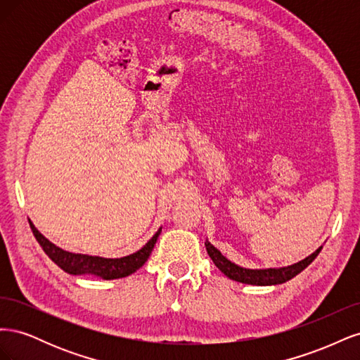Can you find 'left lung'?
<instances>
[{"label": "left lung", "instance_id": "8db88e82", "mask_svg": "<svg viewBox=\"0 0 360 360\" xmlns=\"http://www.w3.org/2000/svg\"><path fill=\"white\" fill-rule=\"evenodd\" d=\"M205 249H207V254H209V257L213 259L214 266L230 279L242 282V284H249V285H278V284H284V282L290 281L291 278L299 275L302 270L307 269L312 261L317 258L323 246H320L309 257H307L292 266L281 267V269H259V270L245 269L231 263V261L226 259L209 240L205 242Z\"/></svg>", "mask_w": 360, "mask_h": 360}]
</instances>
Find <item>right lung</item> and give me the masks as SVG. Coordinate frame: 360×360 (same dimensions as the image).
Here are the masks:
<instances>
[{"mask_svg": "<svg viewBox=\"0 0 360 360\" xmlns=\"http://www.w3.org/2000/svg\"><path fill=\"white\" fill-rule=\"evenodd\" d=\"M31 231L34 234L36 240L45 250V254L56 263L60 269L68 271L70 275H96L103 279H118L135 274L138 269L144 266L148 259L151 250H153L158 237L162 231H159L150 238V240L141 248L138 252L127 255L123 258H102V257H93V255H82V254H72L68 252L53 243H51L45 236H41L37 228L32 225L30 221Z\"/></svg>", "mask_w": 360, "mask_h": 360, "instance_id": "right-lung-1", "label": "right lung"}]
</instances>
